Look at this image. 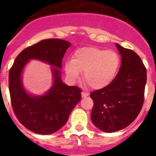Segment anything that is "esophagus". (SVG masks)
<instances>
[{
  "label": "esophagus",
  "instance_id": "1",
  "mask_svg": "<svg viewBox=\"0 0 156 156\" xmlns=\"http://www.w3.org/2000/svg\"><path fill=\"white\" fill-rule=\"evenodd\" d=\"M88 95H89V94L87 93V92L83 91L82 93H81V96H82V98H86V97H87Z\"/></svg>",
  "mask_w": 156,
  "mask_h": 156
}]
</instances>
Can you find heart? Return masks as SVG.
<instances>
[{"instance_id":"b5f03b06","label":"heart","mask_w":156,"mask_h":156,"mask_svg":"<svg viewBox=\"0 0 156 156\" xmlns=\"http://www.w3.org/2000/svg\"><path fill=\"white\" fill-rule=\"evenodd\" d=\"M120 66V57L113 50L84 47L75 51L71 61L65 64V72L72 82L83 73V79L94 90L106 87L113 80Z\"/></svg>"}]
</instances>
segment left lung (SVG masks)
Segmentation results:
<instances>
[{"mask_svg": "<svg viewBox=\"0 0 156 156\" xmlns=\"http://www.w3.org/2000/svg\"><path fill=\"white\" fill-rule=\"evenodd\" d=\"M121 66L106 87L90 93L94 101L91 120L106 133L124 129L137 118L144 102L147 72L140 58L132 50L115 44Z\"/></svg>", "mask_w": 156, "mask_h": 156, "instance_id": "left-lung-1", "label": "left lung"}]
</instances>
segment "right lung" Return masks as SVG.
<instances>
[{
	"instance_id": "obj_1",
	"label": "right lung",
	"mask_w": 156,
	"mask_h": 156,
	"mask_svg": "<svg viewBox=\"0 0 156 156\" xmlns=\"http://www.w3.org/2000/svg\"><path fill=\"white\" fill-rule=\"evenodd\" d=\"M70 45L60 39L40 41L19 54L9 72L8 86L14 112L25 127L38 134H51L61 129L81 99L82 90L66 85L61 77L62 62ZM30 60L51 66L53 83L44 95H33L24 87L22 73Z\"/></svg>"
}]
</instances>
